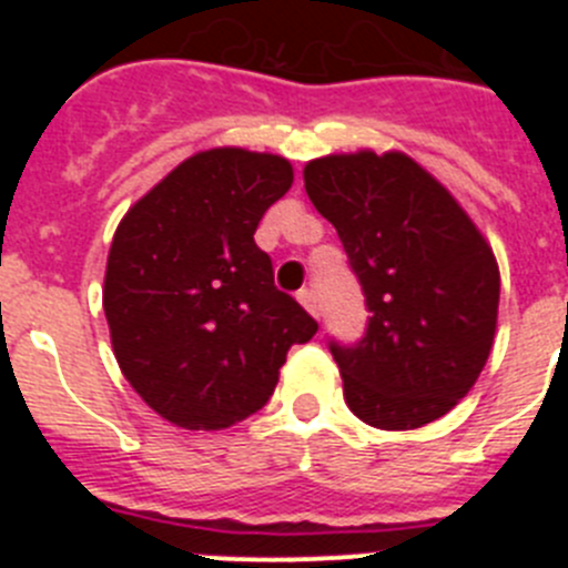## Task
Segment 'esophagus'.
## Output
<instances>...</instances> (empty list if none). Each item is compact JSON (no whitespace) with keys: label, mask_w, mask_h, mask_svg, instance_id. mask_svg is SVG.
Masks as SVG:
<instances>
[{"label":"esophagus","mask_w":568,"mask_h":568,"mask_svg":"<svg viewBox=\"0 0 568 568\" xmlns=\"http://www.w3.org/2000/svg\"><path fill=\"white\" fill-rule=\"evenodd\" d=\"M298 301L304 304V310H307V313H313L315 318H318V295H315V290H301Z\"/></svg>","instance_id":"1"}]
</instances>
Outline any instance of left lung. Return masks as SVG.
<instances>
[{
	"label": "left lung",
	"instance_id": "obj_1",
	"mask_svg": "<svg viewBox=\"0 0 568 568\" xmlns=\"http://www.w3.org/2000/svg\"><path fill=\"white\" fill-rule=\"evenodd\" d=\"M366 295L355 346L329 344L346 406L378 429H418L469 393L498 327L500 273L455 195L400 150L333 153L304 168Z\"/></svg>",
	"mask_w": 568,
	"mask_h": 568
}]
</instances>
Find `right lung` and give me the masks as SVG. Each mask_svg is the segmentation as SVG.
<instances>
[{
  "label": "right lung",
  "instance_id": "add662e5",
  "mask_svg": "<svg viewBox=\"0 0 568 568\" xmlns=\"http://www.w3.org/2000/svg\"><path fill=\"white\" fill-rule=\"evenodd\" d=\"M293 184L284 155L213 148L190 155L119 222L102 304L124 378L184 429L258 413L293 344L318 324L275 290L253 233Z\"/></svg>",
  "mask_w": 568,
  "mask_h": 568
}]
</instances>
